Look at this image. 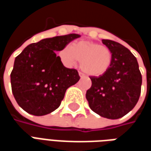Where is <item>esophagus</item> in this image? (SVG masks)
Returning a JSON list of instances; mask_svg holds the SVG:
<instances>
[{
  "label": "esophagus",
  "instance_id": "obj_1",
  "mask_svg": "<svg viewBox=\"0 0 151 151\" xmlns=\"http://www.w3.org/2000/svg\"><path fill=\"white\" fill-rule=\"evenodd\" d=\"M78 74H79V76H80V78H83V77L85 76V74H84V73H82V72H79Z\"/></svg>",
  "mask_w": 151,
  "mask_h": 151
}]
</instances>
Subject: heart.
Listing matches in <instances>:
<instances>
[{
    "instance_id": "obj_1",
    "label": "heart",
    "mask_w": 151,
    "mask_h": 151,
    "mask_svg": "<svg viewBox=\"0 0 151 151\" xmlns=\"http://www.w3.org/2000/svg\"><path fill=\"white\" fill-rule=\"evenodd\" d=\"M61 62L68 67L81 61L82 69L90 76L99 77L108 71L112 63V52L108 47L82 40L66 46L59 52Z\"/></svg>"
}]
</instances>
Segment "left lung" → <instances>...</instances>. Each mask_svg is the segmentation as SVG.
Here are the masks:
<instances>
[{
	"label": "left lung",
	"mask_w": 151,
	"mask_h": 151,
	"mask_svg": "<svg viewBox=\"0 0 151 151\" xmlns=\"http://www.w3.org/2000/svg\"><path fill=\"white\" fill-rule=\"evenodd\" d=\"M102 42L111 51L112 63L104 74L90 77L92 85L86 98L95 113L116 120L135 107L141 94L142 78L137 60L129 50L112 40H103Z\"/></svg>",
	"instance_id": "obj_1"
}]
</instances>
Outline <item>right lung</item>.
I'll return each instance as SVG.
<instances>
[{
	"label": "right lung",
	"mask_w": 151,
	"mask_h": 151,
	"mask_svg": "<svg viewBox=\"0 0 151 151\" xmlns=\"http://www.w3.org/2000/svg\"><path fill=\"white\" fill-rule=\"evenodd\" d=\"M81 36L69 34L29 44L15 58L10 74L13 95L24 111L44 116L59 108L67 89L78 82L74 69L64 66L56 52Z\"/></svg>",
	"instance_id": "1"
}]
</instances>
